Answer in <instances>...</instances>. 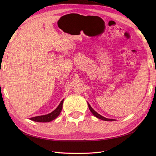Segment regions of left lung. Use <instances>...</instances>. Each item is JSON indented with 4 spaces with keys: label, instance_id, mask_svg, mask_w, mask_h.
Listing matches in <instances>:
<instances>
[{
    "label": "left lung",
    "instance_id": "obj_1",
    "mask_svg": "<svg viewBox=\"0 0 156 156\" xmlns=\"http://www.w3.org/2000/svg\"><path fill=\"white\" fill-rule=\"evenodd\" d=\"M87 103H88V108H89V109H90V112H91L93 114V115H94V116H95V117H97V118H98V119H101V120H103V121H115V119H107V118H105V117H102V115H101L100 114H98L97 112H96V111L94 110V109L91 107V106L90 105V104L88 103V102H87Z\"/></svg>",
    "mask_w": 156,
    "mask_h": 156
}]
</instances>
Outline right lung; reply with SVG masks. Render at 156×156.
Here are the masks:
<instances>
[{
  "instance_id": "obj_1",
  "label": "right lung",
  "mask_w": 156,
  "mask_h": 156,
  "mask_svg": "<svg viewBox=\"0 0 156 156\" xmlns=\"http://www.w3.org/2000/svg\"><path fill=\"white\" fill-rule=\"evenodd\" d=\"M63 102H64V99L61 101L60 103L58 106V107L56 108L54 111H52L50 113L45 115H41L37 116V117H32L30 119L31 121H34L35 122H50L54 120V119L57 118L59 115L60 114V112L62 110V105Z\"/></svg>"
}]
</instances>
